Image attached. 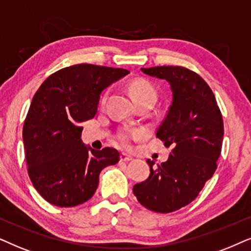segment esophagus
<instances>
[{"label": "esophagus", "mask_w": 251, "mask_h": 251, "mask_svg": "<svg viewBox=\"0 0 251 251\" xmlns=\"http://www.w3.org/2000/svg\"><path fill=\"white\" fill-rule=\"evenodd\" d=\"M132 159H133V157L127 155V153H125V152L120 153V160H122V162H129V160H132Z\"/></svg>", "instance_id": "esophagus-1"}]
</instances>
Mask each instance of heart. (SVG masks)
<instances>
[{
    "label": "heart",
    "mask_w": 251,
    "mask_h": 251,
    "mask_svg": "<svg viewBox=\"0 0 251 251\" xmlns=\"http://www.w3.org/2000/svg\"><path fill=\"white\" fill-rule=\"evenodd\" d=\"M129 94H131L133 101H139L143 99L157 100V92L151 83L146 80H134L128 86ZM146 132L142 128H132L124 127L117 133V141L124 148H131L133 143L145 136Z\"/></svg>",
    "instance_id": "heart-1"
}]
</instances>
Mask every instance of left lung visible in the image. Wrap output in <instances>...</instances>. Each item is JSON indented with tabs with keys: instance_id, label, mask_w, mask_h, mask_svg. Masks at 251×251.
<instances>
[{
	"instance_id": "8db88e82",
	"label": "left lung",
	"mask_w": 251,
	"mask_h": 251,
	"mask_svg": "<svg viewBox=\"0 0 251 251\" xmlns=\"http://www.w3.org/2000/svg\"><path fill=\"white\" fill-rule=\"evenodd\" d=\"M146 75L164 79L172 91V103L156 138L172 147L169 159L136 183L133 193L145 208L169 213L198 198L217 169L222 152L224 123L216 98L198 73L182 66L141 69Z\"/></svg>"
}]
</instances>
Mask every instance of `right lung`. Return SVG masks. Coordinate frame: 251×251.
<instances>
[{"mask_svg": "<svg viewBox=\"0 0 251 251\" xmlns=\"http://www.w3.org/2000/svg\"><path fill=\"white\" fill-rule=\"evenodd\" d=\"M128 73L76 64L52 73L35 93L23 140L29 179L47 202L62 208L82 204L96 192L102 170L119 162L116 149L83 145L80 123L96 115L103 89Z\"/></svg>", "mask_w": 251, "mask_h": 251, "instance_id": "right-lung-1", "label": "right lung"}]
</instances>
